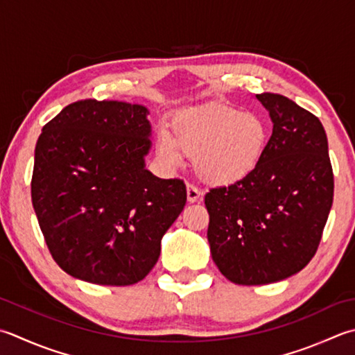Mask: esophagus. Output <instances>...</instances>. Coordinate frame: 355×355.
Wrapping results in <instances>:
<instances>
[{
    "label": "esophagus",
    "instance_id": "esophagus-1",
    "mask_svg": "<svg viewBox=\"0 0 355 355\" xmlns=\"http://www.w3.org/2000/svg\"><path fill=\"white\" fill-rule=\"evenodd\" d=\"M200 197H201V191L198 187L196 184L187 183V200H189L191 203H196V201L200 200Z\"/></svg>",
    "mask_w": 355,
    "mask_h": 355
}]
</instances>
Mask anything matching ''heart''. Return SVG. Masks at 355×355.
Wrapping results in <instances>:
<instances>
[{
	"mask_svg": "<svg viewBox=\"0 0 355 355\" xmlns=\"http://www.w3.org/2000/svg\"><path fill=\"white\" fill-rule=\"evenodd\" d=\"M269 129L263 118L226 104L180 110L172 134L159 129L157 149L171 164L193 157L198 175L209 184L229 186L251 177L265 158Z\"/></svg>",
	"mask_w": 355,
	"mask_h": 355,
	"instance_id": "1",
	"label": "heart"
}]
</instances>
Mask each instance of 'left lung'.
<instances>
[{"instance_id": "obj_1", "label": "left lung", "mask_w": 355, "mask_h": 355, "mask_svg": "<svg viewBox=\"0 0 355 355\" xmlns=\"http://www.w3.org/2000/svg\"><path fill=\"white\" fill-rule=\"evenodd\" d=\"M274 123L251 177L205 196L212 260L243 286L288 279L320 245L334 197L328 138L320 120L279 94H259Z\"/></svg>"}]
</instances>
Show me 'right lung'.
Wrapping results in <instances>:
<instances>
[{
	"instance_id": "obj_1",
	"label": "right lung",
	"mask_w": 355,
	"mask_h": 355,
	"mask_svg": "<svg viewBox=\"0 0 355 355\" xmlns=\"http://www.w3.org/2000/svg\"><path fill=\"white\" fill-rule=\"evenodd\" d=\"M148 114L140 104L81 100L38 138L32 205L49 252L75 279L103 286L143 280L186 205L183 180L144 168Z\"/></svg>"
}]
</instances>
